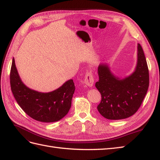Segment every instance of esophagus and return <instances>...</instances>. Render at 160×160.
Instances as JSON below:
<instances>
[{
  "label": "esophagus",
  "instance_id": "esophagus-1",
  "mask_svg": "<svg viewBox=\"0 0 160 160\" xmlns=\"http://www.w3.org/2000/svg\"><path fill=\"white\" fill-rule=\"evenodd\" d=\"M84 83L88 87H92L94 84V78L92 76V73L91 72H88L87 73L84 78Z\"/></svg>",
  "mask_w": 160,
  "mask_h": 160
}]
</instances>
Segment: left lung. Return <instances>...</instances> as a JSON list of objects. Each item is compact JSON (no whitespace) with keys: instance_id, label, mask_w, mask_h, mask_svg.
Here are the masks:
<instances>
[{"instance_id":"left-lung-1","label":"left lung","mask_w":160,"mask_h":160,"mask_svg":"<svg viewBox=\"0 0 160 160\" xmlns=\"http://www.w3.org/2000/svg\"><path fill=\"white\" fill-rule=\"evenodd\" d=\"M99 81L95 87L102 95L99 112L110 120H119L134 114L145 97L149 85V74L145 56L138 43V61L135 72L120 80L105 64L98 67Z\"/></svg>"}]
</instances>
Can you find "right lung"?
<instances>
[{
    "label": "right lung",
    "mask_w": 160,
    "mask_h": 160,
    "mask_svg": "<svg viewBox=\"0 0 160 160\" xmlns=\"http://www.w3.org/2000/svg\"><path fill=\"white\" fill-rule=\"evenodd\" d=\"M10 84L15 99L24 112L33 119L44 122L58 121L68 113L76 88L73 80H69L50 92L32 90L22 82L14 58L11 68Z\"/></svg>",
    "instance_id": "add662e5"
}]
</instances>
